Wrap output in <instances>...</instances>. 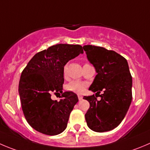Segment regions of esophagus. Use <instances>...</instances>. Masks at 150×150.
<instances>
[{
    "instance_id": "esophagus-1",
    "label": "esophagus",
    "mask_w": 150,
    "mask_h": 150,
    "mask_svg": "<svg viewBox=\"0 0 150 150\" xmlns=\"http://www.w3.org/2000/svg\"><path fill=\"white\" fill-rule=\"evenodd\" d=\"M82 95H78V99H79V100H82Z\"/></svg>"
}]
</instances>
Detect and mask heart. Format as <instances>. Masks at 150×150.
Returning a JSON list of instances; mask_svg holds the SVG:
<instances>
[{
	"instance_id": "heart-1",
	"label": "heart",
	"mask_w": 150,
	"mask_h": 150,
	"mask_svg": "<svg viewBox=\"0 0 150 150\" xmlns=\"http://www.w3.org/2000/svg\"><path fill=\"white\" fill-rule=\"evenodd\" d=\"M65 71H66V67L64 68V73H65ZM85 88H86V85H85V82L78 80L73 81V82L68 84L66 86V89L68 91H72V92L76 93H81L85 91Z\"/></svg>"
}]
</instances>
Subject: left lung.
Returning <instances> with one entry per match:
<instances>
[{"mask_svg": "<svg viewBox=\"0 0 150 150\" xmlns=\"http://www.w3.org/2000/svg\"><path fill=\"white\" fill-rule=\"evenodd\" d=\"M88 61L97 73L89 90L99 94L84 96L90 103L85 114L88 127L98 132L113 129L120 125L132 102V76L127 59L114 51L84 45Z\"/></svg>", "mask_w": 150, "mask_h": 150, "instance_id": "left-lung-1", "label": "left lung"}]
</instances>
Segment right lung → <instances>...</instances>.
Segmentation results:
<instances>
[{"label": "right lung", "instance_id": "add662e5", "mask_svg": "<svg viewBox=\"0 0 150 150\" xmlns=\"http://www.w3.org/2000/svg\"><path fill=\"white\" fill-rule=\"evenodd\" d=\"M80 54L83 49L79 45H52L36 54L23 71L18 87L21 106L25 119L35 130L54 135L66 128L79 99L74 92H62L64 66ZM52 92L62 93L63 99L52 100Z\"/></svg>", "mask_w": 150, "mask_h": 150}]
</instances>
